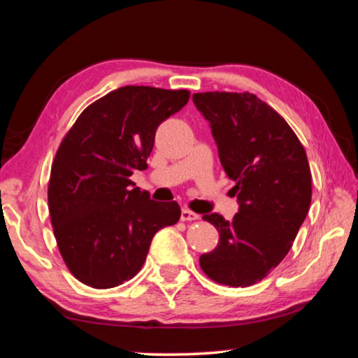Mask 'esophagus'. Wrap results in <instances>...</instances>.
<instances>
[{"mask_svg":"<svg viewBox=\"0 0 358 358\" xmlns=\"http://www.w3.org/2000/svg\"><path fill=\"white\" fill-rule=\"evenodd\" d=\"M197 220H201V216L197 213H194V211L187 208L181 210V221H197Z\"/></svg>","mask_w":358,"mask_h":358,"instance_id":"esophagus-1","label":"esophagus"}]
</instances>
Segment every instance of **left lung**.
<instances>
[{
	"label": "left lung",
	"instance_id": "obj_1",
	"mask_svg": "<svg viewBox=\"0 0 358 358\" xmlns=\"http://www.w3.org/2000/svg\"><path fill=\"white\" fill-rule=\"evenodd\" d=\"M192 101L210 123L238 202L232 221L203 216L220 232V243L199 262L217 284L251 286L286 257L310 210L305 148L286 120L251 93H196Z\"/></svg>",
	"mask_w": 358,
	"mask_h": 358
}]
</instances>
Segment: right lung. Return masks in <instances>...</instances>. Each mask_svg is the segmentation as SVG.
<instances>
[{
	"label": "right lung",
	"instance_id": "1",
	"mask_svg": "<svg viewBox=\"0 0 358 358\" xmlns=\"http://www.w3.org/2000/svg\"><path fill=\"white\" fill-rule=\"evenodd\" d=\"M187 101V90L121 87L85 108L63 138L48 210L59 252L80 282L110 289L134 278L155 234L178 222L180 205L151 201L131 175L148 167L157 126Z\"/></svg>",
	"mask_w": 358,
	"mask_h": 358
}]
</instances>
